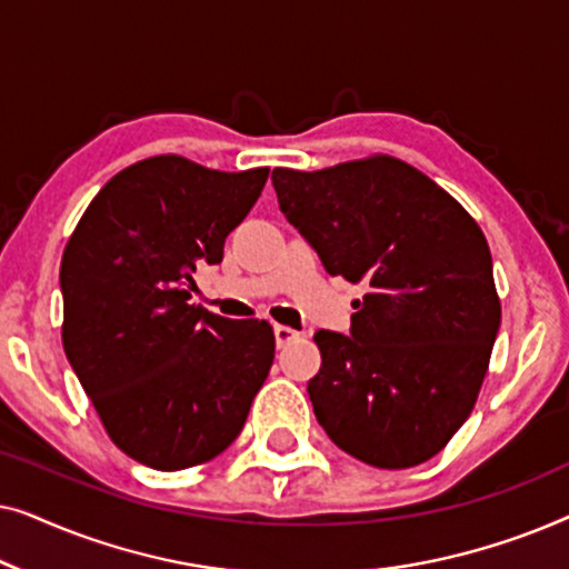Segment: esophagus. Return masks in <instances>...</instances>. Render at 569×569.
<instances>
[{
  "instance_id": "obj_1",
  "label": "esophagus",
  "mask_w": 569,
  "mask_h": 569,
  "mask_svg": "<svg viewBox=\"0 0 569 569\" xmlns=\"http://www.w3.org/2000/svg\"><path fill=\"white\" fill-rule=\"evenodd\" d=\"M298 337H300V331L290 329V326H274V341H277L279 349L287 347V345H290V341H295Z\"/></svg>"
}]
</instances>
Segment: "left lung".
<instances>
[{
	"mask_svg": "<svg viewBox=\"0 0 569 569\" xmlns=\"http://www.w3.org/2000/svg\"><path fill=\"white\" fill-rule=\"evenodd\" d=\"M279 209L331 277L365 282L349 337L316 331L318 425L360 461L409 469L477 403L500 331L492 253L471 214L407 162L274 168Z\"/></svg>",
	"mask_w": 569,
	"mask_h": 569,
	"instance_id": "left-lung-1",
	"label": "left lung"
}]
</instances>
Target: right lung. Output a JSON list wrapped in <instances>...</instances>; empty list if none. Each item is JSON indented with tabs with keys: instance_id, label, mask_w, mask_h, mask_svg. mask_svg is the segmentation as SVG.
<instances>
[{
	"instance_id": "obj_1",
	"label": "right lung",
	"mask_w": 569,
	"mask_h": 569,
	"mask_svg": "<svg viewBox=\"0 0 569 569\" xmlns=\"http://www.w3.org/2000/svg\"><path fill=\"white\" fill-rule=\"evenodd\" d=\"M267 178L147 158L98 191L64 248L67 360L111 440L150 469L220 456L274 362L267 321L189 302L197 269L222 261Z\"/></svg>"
}]
</instances>
